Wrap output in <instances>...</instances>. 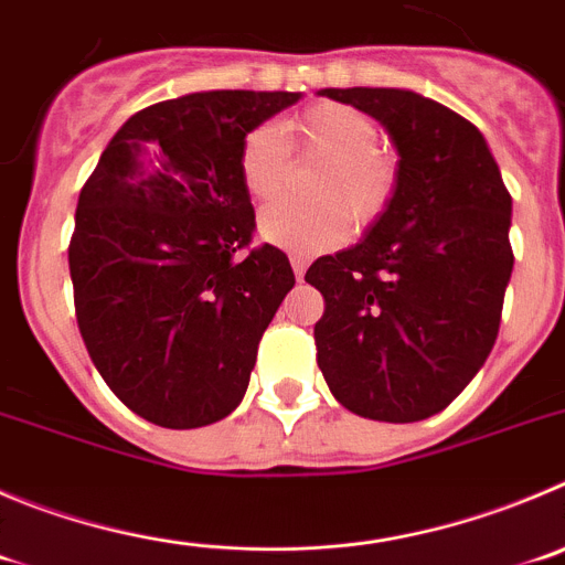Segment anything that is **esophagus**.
Returning a JSON list of instances; mask_svg holds the SVG:
<instances>
[{"mask_svg":"<svg viewBox=\"0 0 565 565\" xmlns=\"http://www.w3.org/2000/svg\"><path fill=\"white\" fill-rule=\"evenodd\" d=\"M289 265H292V270H295V278H303V273H307V267H309V258L307 256H300V253H292V256H289Z\"/></svg>","mask_w":565,"mask_h":565,"instance_id":"34e87169","label":"esophagus"}]
</instances>
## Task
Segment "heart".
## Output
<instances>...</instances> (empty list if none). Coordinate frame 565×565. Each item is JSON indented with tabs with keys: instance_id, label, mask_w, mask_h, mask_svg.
I'll return each mask as SVG.
<instances>
[{
	"instance_id": "obj_1",
	"label": "heart",
	"mask_w": 565,
	"mask_h": 565,
	"mask_svg": "<svg viewBox=\"0 0 565 565\" xmlns=\"http://www.w3.org/2000/svg\"><path fill=\"white\" fill-rule=\"evenodd\" d=\"M303 156L323 158L326 167L309 183L315 203H273L258 217L262 239L295 253H318L340 245L348 220L356 231L376 225L398 192V167L379 147V128L360 108L318 103L284 125ZM287 150L270 125L247 130L239 147V178L256 203L278 198L287 189Z\"/></svg>"
}]
</instances>
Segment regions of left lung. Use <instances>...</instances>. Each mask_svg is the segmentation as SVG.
I'll list each match as a JSON object with an SVG mask.
<instances>
[{
	"label": "left lung",
	"mask_w": 565,
	"mask_h": 565,
	"mask_svg": "<svg viewBox=\"0 0 565 565\" xmlns=\"http://www.w3.org/2000/svg\"><path fill=\"white\" fill-rule=\"evenodd\" d=\"M387 128L398 192L360 245L320 256L318 365L362 418L413 424L449 407L497 342L513 273L510 200L482 134L404 88H323Z\"/></svg>",
	"instance_id": "obj_1"
}]
</instances>
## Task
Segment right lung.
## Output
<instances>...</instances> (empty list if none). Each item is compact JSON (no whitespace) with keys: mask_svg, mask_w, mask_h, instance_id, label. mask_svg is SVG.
I'll use <instances>...</instances> for the list:
<instances>
[{"mask_svg":"<svg viewBox=\"0 0 565 565\" xmlns=\"http://www.w3.org/2000/svg\"><path fill=\"white\" fill-rule=\"evenodd\" d=\"M298 99H163L116 130L83 183L68 242L77 329L105 384L150 424L209 426L245 395L295 276L278 247L253 245L239 147Z\"/></svg>","mask_w":565,"mask_h":565,"instance_id":"right-lung-1","label":"right lung"}]
</instances>
